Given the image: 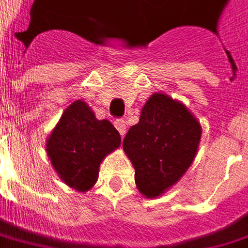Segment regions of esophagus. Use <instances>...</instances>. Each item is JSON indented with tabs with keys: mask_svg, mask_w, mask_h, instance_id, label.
<instances>
[{
	"mask_svg": "<svg viewBox=\"0 0 248 248\" xmlns=\"http://www.w3.org/2000/svg\"><path fill=\"white\" fill-rule=\"evenodd\" d=\"M115 127L119 130V133L124 136V132H126V122H124V119H116L115 121Z\"/></svg>",
	"mask_w": 248,
	"mask_h": 248,
	"instance_id": "34e87169",
	"label": "esophagus"
}]
</instances>
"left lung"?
I'll return each instance as SVG.
<instances>
[{"label": "left lung", "instance_id": "1", "mask_svg": "<svg viewBox=\"0 0 248 248\" xmlns=\"http://www.w3.org/2000/svg\"><path fill=\"white\" fill-rule=\"evenodd\" d=\"M200 138L202 126L183 103L153 93L124 139L139 191L157 197L177 183L193 163Z\"/></svg>", "mask_w": 248, "mask_h": 248}]
</instances>
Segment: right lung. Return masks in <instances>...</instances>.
I'll use <instances>...</instances> for the list:
<instances>
[{
    "label": "right lung",
    "mask_w": 248,
    "mask_h": 248,
    "mask_svg": "<svg viewBox=\"0 0 248 248\" xmlns=\"http://www.w3.org/2000/svg\"><path fill=\"white\" fill-rule=\"evenodd\" d=\"M121 146V135L109 121L96 119L82 101L69 105L46 140V153L59 177L72 189L89 190L101 162Z\"/></svg>",
    "instance_id": "right-lung-1"
}]
</instances>
